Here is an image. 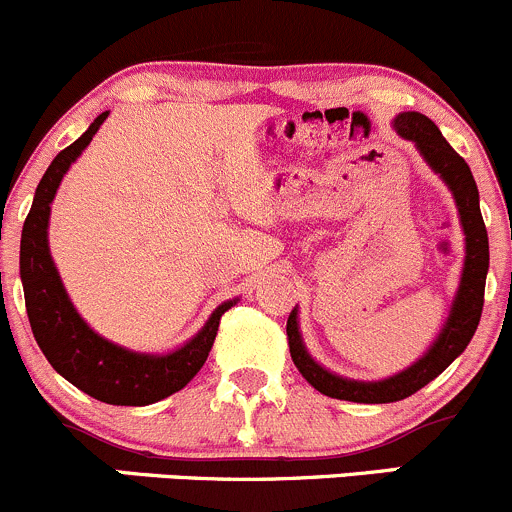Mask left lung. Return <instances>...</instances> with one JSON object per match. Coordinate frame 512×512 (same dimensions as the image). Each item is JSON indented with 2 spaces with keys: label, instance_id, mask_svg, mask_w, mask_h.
Returning <instances> with one entry per match:
<instances>
[{
  "label": "left lung",
  "instance_id": "obj_1",
  "mask_svg": "<svg viewBox=\"0 0 512 512\" xmlns=\"http://www.w3.org/2000/svg\"><path fill=\"white\" fill-rule=\"evenodd\" d=\"M394 128L404 138L416 143L421 156L426 163L446 180L451 188L453 198H456L458 215H461L463 232H466V265H463L461 287H458L456 302L451 307V317H448L446 327L438 334L436 344L428 349L423 359H418L414 366H409L401 374L391 376L384 381H349L342 376L329 374L327 369L317 364L312 356L304 349L302 337L297 329V309L289 312L287 319V342L289 354H292L294 366L299 374L309 381L317 391L324 396L342 401H356V404H391V401H401L406 396L416 394L418 389L436 379L476 334L480 312H483V294H485V275H488V232H485L483 215H480L478 205V188L473 180L468 163L448 146L446 138L441 136L436 123L428 116L416 111L399 113L394 121Z\"/></svg>",
  "mask_w": 512,
  "mask_h": 512
}]
</instances>
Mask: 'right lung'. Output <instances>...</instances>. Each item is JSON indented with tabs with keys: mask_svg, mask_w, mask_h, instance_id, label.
I'll list each match as a JSON object with an SVG mask.
<instances>
[{
	"mask_svg": "<svg viewBox=\"0 0 512 512\" xmlns=\"http://www.w3.org/2000/svg\"><path fill=\"white\" fill-rule=\"evenodd\" d=\"M106 116L108 111H103L84 136L76 138L69 148H64L51 160L44 178L36 185L32 210H29L22 230L19 272H22L29 324H32L36 344L49 359V364L76 389L103 404L148 406L183 389L203 369L205 359L213 349L215 334H218L220 317L232 307V302L220 304L208 324L185 347L165 356L136 354L116 347L98 337L79 317L49 255L46 227H49V205L61 178L69 165L81 156V151L89 146Z\"/></svg>",
	"mask_w": 512,
	"mask_h": 512,
	"instance_id": "right-lung-1",
	"label": "right lung"
}]
</instances>
